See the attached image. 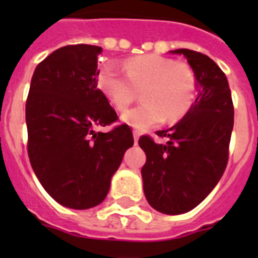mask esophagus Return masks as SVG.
Segmentation results:
<instances>
[{"instance_id":"obj_1","label":"esophagus","mask_w":258,"mask_h":258,"mask_svg":"<svg viewBox=\"0 0 258 258\" xmlns=\"http://www.w3.org/2000/svg\"><path fill=\"white\" fill-rule=\"evenodd\" d=\"M139 137H141V133H139V131H137V130H134V141H135V143H138V139H139Z\"/></svg>"}]
</instances>
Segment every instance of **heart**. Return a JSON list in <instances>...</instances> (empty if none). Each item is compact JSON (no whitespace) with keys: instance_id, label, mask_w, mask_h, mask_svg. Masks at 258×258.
<instances>
[{"instance_id":"b5f03b06","label":"heart","mask_w":258,"mask_h":258,"mask_svg":"<svg viewBox=\"0 0 258 258\" xmlns=\"http://www.w3.org/2000/svg\"><path fill=\"white\" fill-rule=\"evenodd\" d=\"M123 70L115 62H105L97 75V84L117 111L133 104L142 91L145 103L121 115V120L137 131L151 128L165 119L179 120L196 103L198 79L187 62L146 54L125 60Z\"/></svg>"}]
</instances>
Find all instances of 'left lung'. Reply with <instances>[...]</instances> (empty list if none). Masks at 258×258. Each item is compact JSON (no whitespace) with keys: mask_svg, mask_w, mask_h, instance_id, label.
Returning a JSON list of instances; mask_svg holds the SVG:
<instances>
[{"mask_svg":"<svg viewBox=\"0 0 258 258\" xmlns=\"http://www.w3.org/2000/svg\"><path fill=\"white\" fill-rule=\"evenodd\" d=\"M186 56L198 79L196 103L179 123L157 131L166 138L158 145L149 135L139 138L146 153L142 167L146 200L165 214H182L202 202L216 187L229 159L234 107L228 79L206 54L190 49Z\"/></svg>","mask_w":258,"mask_h":258,"instance_id":"8db88e82","label":"left lung"}]
</instances>
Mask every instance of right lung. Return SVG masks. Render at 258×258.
<instances>
[{"label": "right lung", "mask_w": 258, "mask_h": 258, "mask_svg": "<svg viewBox=\"0 0 258 258\" xmlns=\"http://www.w3.org/2000/svg\"><path fill=\"white\" fill-rule=\"evenodd\" d=\"M100 46H62L34 70L26 99L28 155L46 192L62 206L91 209L108 194L111 178L134 145L127 124L97 87Z\"/></svg>", "instance_id": "add662e5"}]
</instances>
